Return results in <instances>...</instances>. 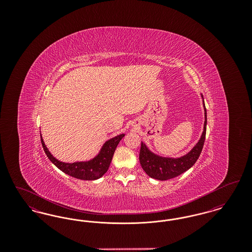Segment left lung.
<instances>
[{
    "mask_svg": "<svg viewBox=\"0 0 252 252\" xmlns=\"http://www.w3.org/2000/svg\"><path fill=\"white\" fill-rule=\"evenodd\" d=\"M203 97V96H202ZM204 111H205V122L202 135L192 147V150L184 156L180 158H164L158 156L151 152L148 147L142 142L140 150V163L144 172L152 179L158 180H167L176 178L186 172L195 163L203 148L205 137H206V126H207V110L205 108L203 101Z\"/></svg>",
    "mask_w": 252,
    "mask_h": 252,
    "instance_id": "left-lung-1",
    "label": "left lung"
}]
</instances>
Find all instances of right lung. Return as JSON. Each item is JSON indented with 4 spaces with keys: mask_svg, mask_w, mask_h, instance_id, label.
I'll list each match as a JSON object with an SVG mask.
<instances>
[{
    "mask_svg": "<svg viewBox=\"0 0 252 252\" xmlns=\"http://www.w3.org/2000/svg\"><path fill=\"white\" fill-rule=\"evenodd\" d=\"M124 136L125 134H120L107 141L102 146L98 155L94 157L93 159L88 161H76L72 163L62 162L57 159L50 153L48 148L43 142L41 134L40 139L44 152L48 157L49 159L62 172L78 180H94L101 178L108 171L115 149L120 143L121 140L124 138Z\"/></svg>",
    "mask_w": 252,
    "mask_h": 252,
    "instance_id": "add662e5",
    "label": "right lung"
}]
</instances>
